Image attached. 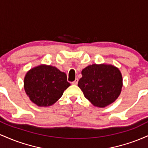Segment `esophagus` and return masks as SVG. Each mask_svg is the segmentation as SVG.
Returning <instances> with one entry per match:
<instances>
[{"label":"esophagus","instance_id":"esophagus-1","mask_svg":"<svg viewBox=\"0 0 148 148\" xmlns=\"http://www.w3.org/2000/svg\"><path fill=\"white\" fill-rule=\"evenodd\" d=\"M78 81H79V79H76L75 80H74V81H73V82L72 83V84H73V85H76L78 84Z\"/></svg>","mask_w":148,"mask_h":148}]
</instances>
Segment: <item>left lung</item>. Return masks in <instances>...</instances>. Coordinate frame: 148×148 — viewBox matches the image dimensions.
I'll return each mask as SVG.
<instances>
[{
	"instance_id": "8db88e82",
	"label": "left lung",
	"mask_w": 148,
	"mask_h": 148,
	"mask_svg": "<svg viewBox=\"0 0 148 148\" xmlns=\"http://www.w3.org/2000/svg\"><path fill=\"white\" fill-rule=\"evenodd\" d=\"M78 86L93 106L104 108L120 96L123 76L120 69L110 64H92L81 71Z\"/></svg>"
}]
</instances>
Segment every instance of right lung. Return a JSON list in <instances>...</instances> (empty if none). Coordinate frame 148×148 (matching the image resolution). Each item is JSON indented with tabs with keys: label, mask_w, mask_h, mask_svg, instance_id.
I'll return each mask as SVG.
<instances>
[{
	"label": "right lung",
	"mask_w": 148,
	"mask_h": 148,
	"mask_svg": "<svg viewBox=\"0 0 148 148\" xmlns=\"http://www.w3.org/2000/svg\"><path fill=\"white\" fill-rule=\"evenodd\" d=\"M69 86L65 73L45 64L28 71L23 81L27 96L32 102L40 107L54 104Z\"/></svg>",
	"instance_id": "obj_1"
}]
</instances>
